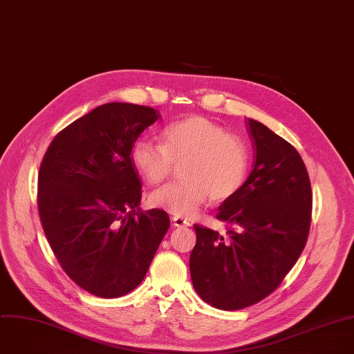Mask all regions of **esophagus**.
Wrapping results in <instances>:
<instances>
[{
    "instance_id": "34e87169",
    "label": "esophagus",
    "mask_w": 354,
    "mask_h": 354,
    "mask_svg": "<svg viewBox=\"0 0 354 354\" xmlns=\"http://www.w3.org/2000/svg\"><path fill=\"white\" fill-rule=\"evenodd\" d=\"M172 223H174V226H189L190 223L185 219V218H182V216H172Z\"/></svg>"
}]
</instances>
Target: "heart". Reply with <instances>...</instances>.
I'll use <instances>...</instances> for the list:
<instances>
[{
  "label": "heart",
  "instance_id": "obj_1",
  "mask_svg": "<svg viewBox=\"0 0 354 354\" xmlns=\"http://www.w3.org/2000/svg\"><path fill=\"white\" fill-rule=\"evenodd\" d=\"M161 143L140 139L132 147V162L149 185L164 182L175 165L185 180L154 190L156 208L178 216L194 215L205 198L221 203L236 194L249 169L246 145L203 116L172 122L161 131Z\"/></svg>",
  "mask_w": 354,
  "mask_h": 354
}]
</instances>
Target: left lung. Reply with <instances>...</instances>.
<instances>
[{
  "label": "left lung",
  "instance_id": "obj_1",
  "mask_svg": "<svg viewBox=\"0 0 354 354\" xmlns=\"http://www.w3.org/2000/svg\"><path fill=\"white\" fill-rule=\"evenodd\" d=\"M253 171L225 200L216 219L225 236L194 225L190 277L197 295L219 310H241L271 295L300 257L311 222V185L297 150L259 121L248 122Z\"/></svg>",
  "mask_w": 354,
  "mask_h": 354
}]
</instances>
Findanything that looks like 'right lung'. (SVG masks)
Returning a JSON list of instances; mask_svg holds the SVG:
<instances>
[{
  "label": "right lung",
  "instance_id": "add662e5",
  "mask_svg": "<svg viewBox=\"0 0 354 354\" xmlns=\"http://www.w3.org/2000/svg\"><path fill=\"white\" fill-rule=\"evenodd\" d=\"M158 118L146 105H100L62 129L41 161L37 204L47 241L68 277L94 296L132 292L169 227L164 209H140L131 157Z\"/></svg>",
  "mask_w": 354,
  "mask_h": 354
}]
</instances>
